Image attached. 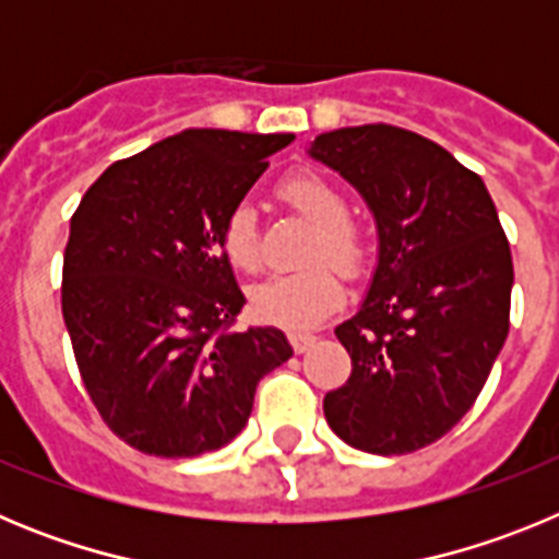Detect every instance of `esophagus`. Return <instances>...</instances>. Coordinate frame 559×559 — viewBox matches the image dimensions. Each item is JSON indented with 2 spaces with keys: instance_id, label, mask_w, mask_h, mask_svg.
<instances>
[{
  "instance_id": "obj_1",
  "label": "esophagus",
  "mask_w": 559,
  "mask_h": 559,
  "mask_svg": "<svg viewBox=\"0 0 559 559\" xmlns=\"http://www.w3.org/2000/svg\"><path fill=\"white\" fill-rule=\"evenodd\" d=\"M288 338H290V344H294L296 353H308V349L316 344V335L302 333V330H290Z\"/></svg>"
}]
</instances>
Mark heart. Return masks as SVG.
Instances as JSON below:
<instances>
[{
  "label": "heart",
  "mask_w": 559,
  "mask_h": 559,
  "mask_svg": "<svg viewBox=\"0 0 559 559\" xmlns=\"http://www.w3.org/2000/svg\"><path fill=\"white\" fill-rule=\"evenodd\" d=\"M280 199L299 212L310 226H316L313 240L308 246L305 260L308 269L296 274L269 276L249 290L251 313L265 324L280 328H313L333 313L344 302V283L333 266L319 264V259H330L347 274L364 265L367 243L353 221H347L349 206L344 192L319 173H294L280 181ZM221 251L231 269L251 274L260 265L257 251V212L249 201L231 206L221 224Z\"/></svg>",
  "instance_id": "heart-1"
}]
</instances>
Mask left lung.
I'll list each match as a JSON object with an SVG mask.
<instances>
[{
  "instance_id": "left-lung-1",
  "label": "left lung",
  "mask_w": 559,
  "mask_h": 559,
  "mask_svg": "<svg viewBox=\"0 0 559 559\" xmlns=\"http://www.w3.org/2000/svg\"><path fill=\"white\" fill-rule=\"evenodd\" d=\"M310 156L341 173L378 226V265L358 313L335 328L349 380L324 397L347 445L400 456L471 412L510 333L512 254L476 173L394 126L319 133Z\"/></svg>"
}]
</instances>
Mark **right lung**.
I'll return each instance as SVG.
<instances>
[{
    "label": "right lung",
    "mask_w": 559,
    "mask_h": 559,
    "mask_svg": "<svg viewBox=\"0 0 559 559\" xmlns=\"http://www.w3.org/2000/svg\"><path fill=\"white\" fill-rule=\"evenodd\" d=\"M294 133L187 128L114 162L69 224L61 310L103 423L151 456L229 445L283 330H231L246 305L221 251L226 212Z\"/></svg>",
    "instance_id": "right-lung-1"
}]
</instances>
